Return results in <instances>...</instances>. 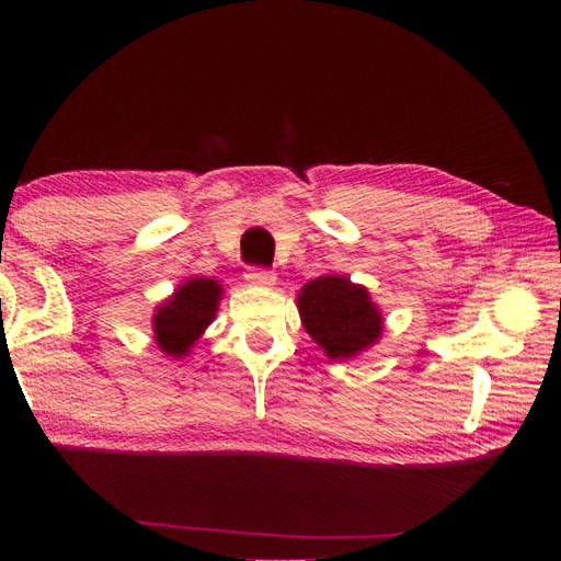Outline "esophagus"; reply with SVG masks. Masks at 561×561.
<instances>
[{
  "label": "esophagus",
  "instance_id": "obj_1",
  "mask_svg": "<svg viewBox=\"0 0 561 561\" xmlns=\"http://www.w3.org/2000/svg\"><path fill=\"white\" fill-rule=\"evenodd\" d=\"M248 284H253V287H265V289H272L274 284H277V274H274L272 270H260V267H250L248 274H245Z\"/></svg>",
  "mask_w": 561,
  "mask_h": 561
}]
</instances>
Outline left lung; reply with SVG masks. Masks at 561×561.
I'll return each mask as SVG.
<instances>
[{
    "mask_svg": "<svg viewBox=\"0 0 561 561\" xmlns=\"http://www.w3.org/2000/svg\"><path fill=\"white\" fill-rule=\"evenodd\" d=\"M301 323L328 359L347 362L383 337V313L364 284L344 274H323L306 282L299 296Z\"/></svg>",
    "mask_w": 561,
    "mask_h": 561,
    "instance_id": "8db88e82",
    "label": "left lung"
}]
</instances>
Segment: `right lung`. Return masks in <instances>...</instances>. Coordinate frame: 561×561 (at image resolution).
<instances>
[{
  "instance_id": "right-lung-1",
  "label": "right lung",
  "mask_w": 561,
  "mask_h": 561,
  "mask_svg": "<svg viewBox=\"0 0 561 561\" xmlns=\"http://www.w3.org/2000/svg\"><path fill=\"white\" fill-rule=\"evenodd\" d=\"M224 287L211 277H187L151 316L153 342L171 359H185L217 318Z\"/></svg>"
}]
</instances>
